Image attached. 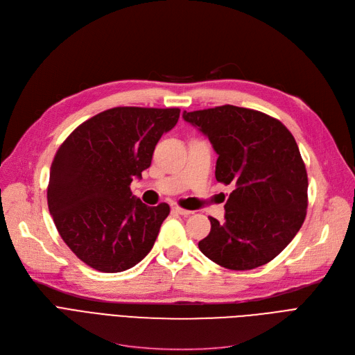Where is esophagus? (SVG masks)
<instances>
[{
    "instance_id": "obj_1",
    "label": "esophagus",
    "mask_w": 355,
    "mask_h": 355,
    "mask_svg": "<svg viewBox=\"0 0 355 355\" xmlns=\"http://www.w3.org/2000/svg\"><path fill=\"white\" fill-rule=\"evenodd\" d=\"M173 211H175V213L180 214V216H190V214H193V211L181 209V207H178V206H174V207H173Z\"/></svg>"
}]
</instances>
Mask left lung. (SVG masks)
Wrapping results in <instances>:
<instances>
[{
	"mask_svg": "<svg viewBox=\"0 0 355 355\" xmlns=\"http://www.w3.org/2000/svg\"><path fill=\"white\" fill-rule=\"evenodd\" d=\"M217 153L216 180L233 184L225 221L198 241L204 256L232 270L266 265L300 232L308 207V175L288 128L233 105L182 112Z\"/></svg>",
	"mask_w": 355,
	"mask_h": 355,
	"instance_id": "1",
	"label": "left lung"
}]
</instances>
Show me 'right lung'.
Wrapping results in <instances>:
<instances>
[{"label":"right lung","instance_id":"1","mask_svg":"<svg viewBox=\"0 0 355 355\" xmlns=\"http://www.w3.org/2000/svg\"><path fill=\"white\" fill-rule=\"evenodd\" d=\"M180 109L119 106L83 122L54 155L49 210L64 243L105 273L135 266L153 249L170 206L149 207L129 185L151 165Z\"/></svg>","mask_w":355,"mask_h":355}]
</instances>
